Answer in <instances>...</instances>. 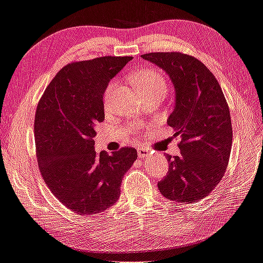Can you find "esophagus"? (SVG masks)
Here are the masks:
<instances>
[{
	"instance_id": "obj_1",
	"label": "esophagus",
	"mask_w": 263,
	"mask_h": 263,
	"mask_svg": "<svg viewBox=\"0 0 263 263\" xmlns=\"http://www.w3.org/2000/svg\"><path fill=\"white\" fill-rule=\"evenodd\" d=\"M137 154H138L139 158L144 159V158H148L149 157V154H151V151H149L148 148H145V147H139L137 149Z\"/></svg>"
}]
</instances>
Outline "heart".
Masks as SVG:
<instances>
[{"label": "heart", "mask_w": 263, "mask_h": 263, "mask_svg": "<svg viewBox=\"0 0 263 263\" xmlns=\"http://www.w3.org/2000/svg\"><path fill=\"white\" fill-rule=\"evenodd\" d=\"M133 80L138 89L141 90L143 95L152 94V93H163L167 92V84L163 74L157 69H143L136 73L133 74ZM116 86V82H111L104 93V103L108 104L111 98L112 90Z\"/></svg>", "instance_id": "obj_1"}]
</instances>
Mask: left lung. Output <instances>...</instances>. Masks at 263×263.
Instances as JSON below:
<instances>
[{
	"label": "left lung",
	"mask_w": 263,
	"mask_h": 263,
	"mask_svg": "<svg viewBox=\"0 0 263 263\" xmlns=\"http://www.w3.org/2000/svg\"><path fill=\"white\" fill-rule=\"evenodd\" d=\"M161 68L175 88L168 125L180 137V154L158 184L169 200L193 203L208 196L221 180L229 161L233 128L228 104L212 72L197 59L178 52L143 54Z\"/></svg>",
	"instance_id": "1"
}]
</instances>
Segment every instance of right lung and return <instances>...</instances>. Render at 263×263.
Instances as JSON below:
<instances>
[{
  "instance_id": "1",
  "label": "right lung",
  "mask_w": 263,
  "mask_h": 263,
  "mask_svg": "<svg viewBox=\"0 0 263 263\" xmlns=\"http://www.w3.org/2000/svg\"><path fill=\"white\" fill-rule=\"evenodd\" d=\"M133 57H102L68 64L57 73L36 109L37 162L57 199L79 214L105 211L119 199L133 147L96 153V125L104 120L103 95Z\"/></svg>"
}]
</instances>
